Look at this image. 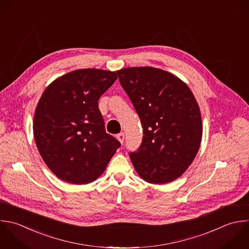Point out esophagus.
Returning a JSON list of instances; mask_svg holds the SVG:
<instances>
[{
  "mask_svg": "<svg viewBox=\"0 0 249 249\" xmlns=\"http://www.w3.org/2000/svg\"><path fill=\"white\" fill-rule=\"evenodd\" d=\"M117 139L120 141V143H124V132H121L119 134H117Z\"/></svg>",
  "mask_w": 249,
  "mask_h": 249,
  "instance_id": "1",
  "label": "esophagus"
}]
</instances>
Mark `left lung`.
Returning <instances> with one entry per match:
<instances>
[{
  "label": "left lung",
  "instance_id": "obj_1",
  "mask_svg": "<svg viewBox=\"0 0 249 249\" xmlns=\"http://www.w3.org/2000/svg\"><path fill=\"white\" fill-rule=\"evenodd\" d=\"M142 124L143 139L129 153L138 175L164 184L180 177L193 162L201 142L199 107L189 87L176 76L154 67L117 71Z\"/></svg>",
  "mask_w": 249,
  "mask_h": 249
}]
</instances>
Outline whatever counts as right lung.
Masks as SVG:
<instances>
[{
  "mask_svg": "<svg viewBox=\"0 0 249 249\" xmlns=\"http://www.w3.org/2000/svg\"><path fill=\"white\" fill-rule=\"evenodd\" d=\"M116 72L88 68L54 80L36 107L33 132L49 168L61 180L82 185L96 180L121 143L106 133L100 96Z\"/></svg>",
  "mask_w": 249,
  "mask_h": 249,
  "instance_id": "1",
  "label": "right lung"
}]
</instances>
